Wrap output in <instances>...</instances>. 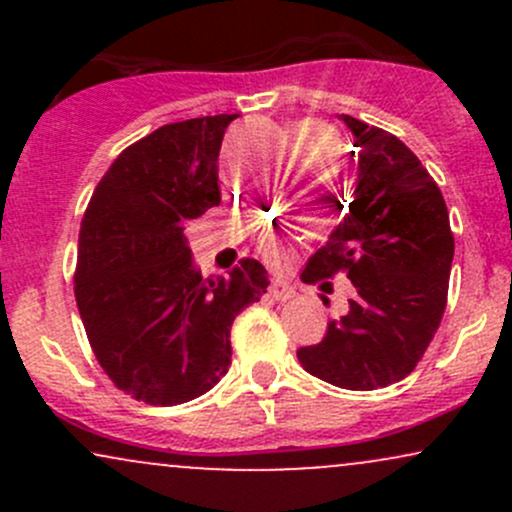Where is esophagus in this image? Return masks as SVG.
<instances>
[{"label": "esophagus", "mask_w": 512, "mask_h": 512, "mask_svg": "<svg viewBox=\"0 0 512 512\" xmlns=\"http://www.w3.org/2000/svg\"><path fill=\"white\" fill-rule=\"evenodd\" d=\"M269 296H272L274 301H279V303H286V301H291L293 296H296V291H293L291 286L286 284V281L276 279V281H272V286H269Z\"/></svg>", "instance_id": "esophagus-1"}]
</instances>
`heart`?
I'll return each instance as SVG.
<instances>
[{
	"label": "heart",
	"mask_w": 512,
	"mask_h": 512,
	"mask_svg": "<svg viewBox=\"0 0 512 512\" xmlns=\"http://www.w3.org/2000/svg\"><path fill=\"white\" fill-rule=\"evenodd\" d=\"M296 146L305 154H310V151L315 149H325V146H334V139L332 134L327 132L325 127L320 125H313V122H303V125L296 127ZM303 231H293V233H279V231H264L262 233V250L264 255L269 257V260L274 262H281L286 260V252H289L291 243H296V240H301Z\"/></svg>",
	"instance_id": "obj_1"
}]
</instances>
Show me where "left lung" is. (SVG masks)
<instances>
[{"mask_svg":"<svg viewBox=\"0 0 512 512\" xmlns=\"http://www.w3.org/2000/svg\"><path fill=\"white\" fill-rule=\"evenodd\" d=\"M342 120L358 146L354 202L305 264L303 281L346 274L356 296L322 342L298 349V361L344 390H378L407 378L438 332L455 238L440 187L414 151L385 129Z\"/></svg>","mask_w":512,"mask_h":512,"instance_id":"1","label":"left lung"}]
</instances>
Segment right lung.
Masks as SVG:
<instances>
[{
  "mask_svg": "<svg viewBox=\"0 0 512 512\" xmlns=\"http://www.w3.org/2000/svg\"><path fill=\"white\" fill-rule=\"evenodd\" d=\"M236 117L170 122L127 146L81 219V322L105 375L137 402L175 407L209 392L231 366L233 320L267 293L250 257L202 279L185 238L221 202L219 151Z\"/></svg>",
  "mask_w": 512,
  "mask_h": 512,
  "instance_id": "1",
  "label": "right lung"
}]
</instances>
